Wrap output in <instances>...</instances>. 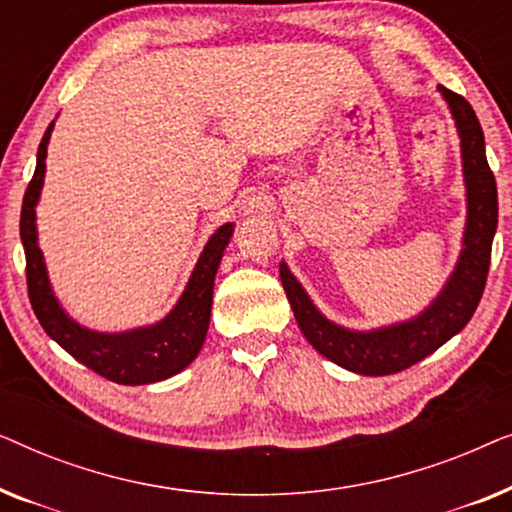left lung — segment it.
Returning <instances> with one entry per match:
<instances>
[{
	"label": "left lung",
	"instance_id": "8db88e82",
	"mask_svg": "<svg viewBox=\"0 0 512 512\" xmlns=\"http://www.w3.org/2000/svg\"><path fill=\"white\" fill-rule=\"evenodd\" d=\"M461 137V163L466 184V230L457 268L438 298L415 319L375 331H349L326 319L307 296L286 263H279V277L307 342L338 366L359 375H391L415 366L417 361L443 347L471 321L485 291L492 240L499 221L496 179L485 156V135L471 104L464 97L438 86Z\"/></svg>",
	"mask_w": 512,
	"mask_h": 512
}]
</instances>
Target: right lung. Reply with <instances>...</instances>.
<instances>
[{"label":"right lung","instance_id":"obj_1","mask_svg":"<svg viewBox=\"0 0 512 512\" xmlns=\"http://www.w3.org/2000/svg\"><path fill=\"white\" fill-rule=\"evenodd\" d=\"M51 130L53 123L41 137L37 170L27 186L23 209H20V240L25 247L27 293H30L32 310L44 331L93 373L116 384H130V387L167 380V377L181 373L202 349L209 328V314H212L214 277L235 226L226 223L209 237L184 293L163 321L125 333H97L79 326L62 310L51 289L44 254L39 249L37 223H34L37 221L34 207H37L41 186H44Z\"/></svg>","mask_w":512,"mask_h":512}]
</instances>
